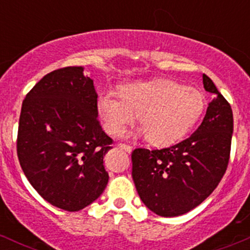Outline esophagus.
Listing matches in <instances>:
<instances>
[{"instance_id":"1","label":"esophagus","mask_w":250,"mask_h":250,"mask_svg":"<svg viewBox=\"0 0 250 250\" xmlns=\"http://www.w3.org/2000/svg\"><path fill=\"white\" fill-rule=\"evenodd\" d=\"M118 147H121V148H123V150L125 151H127V152H132V146L130 145H127V144H118Z\"/></svg>"}]
</instances>
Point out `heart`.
I'll use <instances>...</instances> for the list:
<instances>
[{
    "mask_svg": "<svg viewBox=\"0 0 250 250\" xmlns=\"http://www.w3.org/2000/svg\"><path fill=\"white\" fill-rule=\"evenodd\" d=\"M204 97L193 87L165 78L125 84L121 95L104 92L98 112L109 134H121L139 115L140 134L155 146L175 144L202 116Z\"/></svg>",
    "mask_w": 250,
    "mask_h": 250,
    "instance_id": "heart-1",
    "label": "heart"
}]
</instances>
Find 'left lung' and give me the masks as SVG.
Returning a JSON list of instances; mask_svg holds the SVG:
<instances>
[{"instance_id":"left-lung-1","label":"left lung","mask_w":250,"mask_h":250,"mask_svg":"<svg viewBox=\"0 0 250 250\" xmlns=\"http://www.w3.org/2000/svg\"><path fill=\"white\" fill-rule=\"evenodd\" d=\"M214 95L202 123L191 137L161 150L135 148L132 176L141 201L157 215L178 216L196 208L215 190L230 161L232 109L203 74Z\"/></svg>"}]
</instances>
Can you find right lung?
I'll list each match as a JSON object with an SVG mask.
<instances>
[{"mask_svg": "<svg viewBox=\"0 0 250 250\" xmlns=\"http://www.w3.org/2000/svg\"><path fill=\"white\" fill-rule=\"evenodd\" d=\"M97 116L98 94L81 66L47 74L22 102L19 163L39 195L62 210L89 206L109 181L104 156L113 140Z\"/></svg>", "mask_w": 250, "mask_h": 250, "instance_id": "right-lung-1", "label": "right lung"}]
</instances>
